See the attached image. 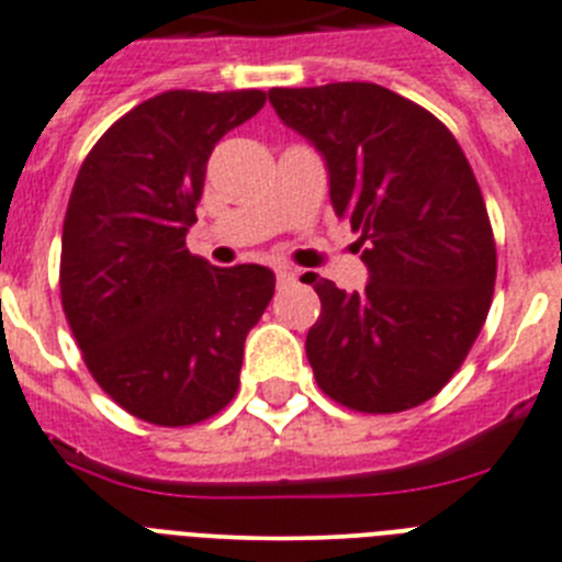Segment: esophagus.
I'll return each mask as SVG.
<instances>
[{
  "label": "esophagus",
  "mask_w": 562,
  "mask_h": 562,
  "mask_svg": "<svg viewBox=\"0 0 562 562\" xmlns=\"http://www.w3.org/2000/svg\"><path fill=\"white\" fill-rule=\"evenodd\" d=\"M277 282H280V285H291V282H296V274L288 269H280L277 271Z\"/></svg>",
  "instance_id": "esophagus-1"
}]
</instances>
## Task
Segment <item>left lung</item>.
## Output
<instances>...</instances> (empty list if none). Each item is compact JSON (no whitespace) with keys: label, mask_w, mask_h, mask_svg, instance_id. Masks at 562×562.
<instances>
[{"label":"left lung","mask_w":562,"mask_h":562,"mask_svg":"<svg viewBox=\"0 0 562 562\" xmlns=\"http://www.w3.org/2000/svg\"><path fill=\"white\" fill-rule=\"evenodd\" d=\"M282 123L325 156L330 201L358 232L369 282L322 300L305 352L318 389L363 414L431 401L493 302L495 240L479 181L431 111L378 83L271 89Z\"/></svg>","instance_id":"1"}]
</instances>
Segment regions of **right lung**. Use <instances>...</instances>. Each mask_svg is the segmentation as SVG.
Listing matches in <instances>:
<instances>
[{
	"mask_svg": "<svg viewBox=\"0 0 562 562\" xmlns=\"http://www.w3.org/2000/svg\"><path fill=\"white\" fill-rule=\"evenodd\" d=\"M266 103L260 89L156 94L80 165L60 237V305L111 401L154 426H193L235 397L244 344L274 271L187 251L206 159Z\"/></svg>",
	"mask_w": 562,
	"mask_h": 562,
	"instance_id": "right-lung-1",
	"label": "right lung"
}]
</instances>
